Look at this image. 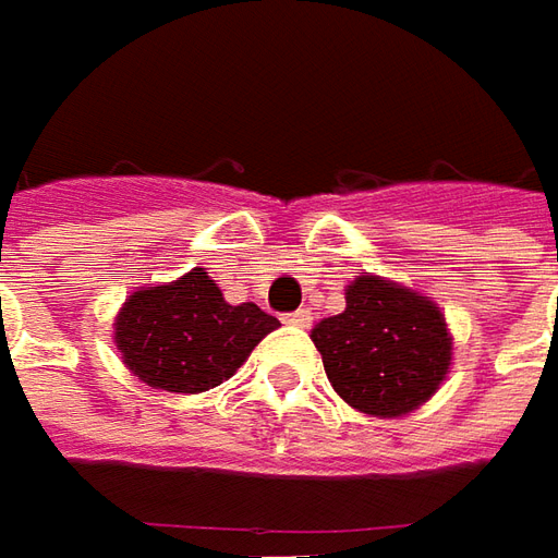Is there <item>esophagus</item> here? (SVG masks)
<instances>
[{"mask_svg":"<svg viewBox=\"0 0 558 558\" xmlns=\"http://www.w3.org/2000/svg\"><path fill=\"white\" fill-rule=\"evenodd\" d=\"M286 323L294 325V328H306V325H310V313H306V310H298V313H288Z\"/></svg>","mask_w":558,"mask_h":558,"instance_id":"esophagus-1","label":"esophagus"}]
</instances>
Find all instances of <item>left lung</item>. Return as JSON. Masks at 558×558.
Returning a JSON list of instances; mask_svg holds the SVG:
<instances>
[{"label":"left lung","mask_w":558,"mask_h":558,"mask_svg":"<svg viewBox=\"0 0 558 558\" xmlns=\"http://www.w3.org/2000/svg\"><path fill=\"white\" fill-rule=\"evenodd\" d=\"M343 294V313L310 331L335 392L368 417L417 411L442 387L454 359L439 304L372 272L356 276Z\"/></svg>","instance_id":"1"}]
</instances>
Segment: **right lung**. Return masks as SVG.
<instances>
[{
	"mask_svg": "<svg viewBox=\"0 0 558 558\" xmlns=\"http://www.w3.org/2000/svg\"><path fill=\"white\" fill-rule=\"evenodd\" d=\"M279 328L257 304H227L218 282L193 267L174 282L131 291L113 319L122 365L166 392L215 390Z\"/></svg>",
	"mask_w": 558,
	"mask_h": 558,
	"instance_id": "add662e5",
	"label": "right lung"
}]
</instances>
